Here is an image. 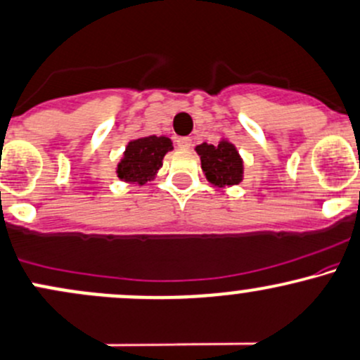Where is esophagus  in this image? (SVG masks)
Wrapping results in <instances>:
<instances>
[{
  "mask_svg": "<svg viewBox=\"0 0 360 360\" xmlns=\"http://www.w3.org/2000/svg\"><path fill=\"white\" fill-rule=\"evenodd\" d=\"M176 145L179 148H189L193 145V140L189 136H181L176 140Z\"/></svg>",
  "mask_w": 360,
  "mask_h": 360,
  "instance_id": "esophagus-1",
  "label": "esophagus"
}]
</instances>
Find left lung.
Segmentation results:
<instances>
[{
  "label": "left lung",
  "instance_id": "obj_1",
  "mask_svg": "<svg viewBox=\"0 0 360 360\" xmlns=\"http://www.w3.org/2000/svg\"><path fill=\"white\" fill-rule=\"evenodd\" d=\"M195 150L200 155L201 169L212 184L225 188L234 186L243 181V159H240L234 143L220 140L217 145L201 143Z\"/></svg>",
  "mask_w": 360,
  "mask_h": 360
}]
</instances>
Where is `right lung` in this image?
<instances>
[{"label":"right lung","instance_id":"right-lung-1","mask_svg":"<svg viewBox=\"0 0 360 360\" xmlns=\"http://www.w3.org/2000/svg\"><path fill=\"white\" fill-rule=\"evenodd\" d=\"M172 150V141L167 136H143L126 145L122 159L117 164L116 174L121 181L143 186L152 181L162 167L164 155Z\"/></svg>","mask_w":360,"mask_h":360}]
</instances>
